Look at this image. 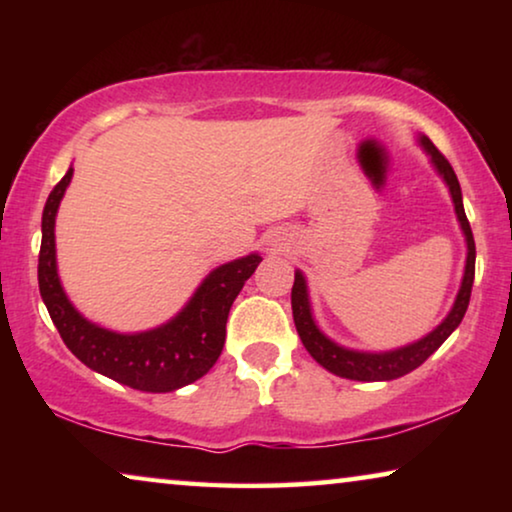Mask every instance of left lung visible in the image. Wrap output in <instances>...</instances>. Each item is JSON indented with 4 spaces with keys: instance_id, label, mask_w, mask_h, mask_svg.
I'll use <instances>...</instances> for the list:
<instances>
[{
    "instance_id": "left-lung-1",
    "label": "left lung",
    "mask_w": 512,
    "mask_h": 512,
    "mask_svg": "<svg viewBox=\"0 0 512 512\" xmlns=\"http://www.w3.org/2000/svg\"><path fill=\"white\" fill-rule=\"evenodd\" d=\"M422 146L429 153L436 170L443 174L445 184L450 186L452 200H454V212L461 223V230L466 235L468 244V256H466V270H464V282H461L459 296L454 300L452 312L447 314L443 324L436 331H431L426 338L412 342L408 347L394 349V352L384 354H368V352H354V349H345L335 345L319 331L314 324L312 312H310V300H307V286L305 277L296 272V282L291 289V307H293V321H296V331L303 340L307 352L312 354V359L324 366L331 373L347 377V380H359V382H382V380H396V377L408 375L410 370L422 366L443 342L450 338V333L461 324L464 314L468 310V300H471L473 289V277H475V242L471 233V223L466 219L464 202H461V186L457 174H454L452 165L447 163V158L440 153L429 137H422Z\"/></svg>"
}]
</instances>
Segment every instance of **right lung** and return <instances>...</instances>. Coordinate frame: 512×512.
I'll use <instances>...</instances> for the list:
<instances>
[{
  "mask_svg": "<svg viewBox=\"0 0 512 512\" xmlns=\"http://www.w3.org/2000/svg\"><path fill=\"white\" fill-rule=\"evenodd\" d=\"M72 172L69 167L48 195L39 249V291L62 342L88 368L139 391L165 394L200 380L221 356L230 305L254 275L261 256L251 254L216 268L191 303L153 331L123 335L90 324L67 300L55 268V214Z\"/></svg>",
  "mask_w": 512,
  "mask_h": 512,
  "instance_id": "obj_1",
  "label": "right lung"
}]
</instances>
